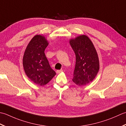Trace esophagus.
Masks as SVG:
<instances>
[{"instance_id":"1","label":"esophagus","mask_w":126,"mask_h":126,"mask_svg":"<svg viewBox=\"0 0 126 126\" xmlns=\"http://www.w3.org/2000/svg\"><path fill=\"white\" fill-rule=\"evenodd\" d=\"M63 72V70H57L56 71V73L57 74H59V73H61Z\"/></svg>"}]
</instances>
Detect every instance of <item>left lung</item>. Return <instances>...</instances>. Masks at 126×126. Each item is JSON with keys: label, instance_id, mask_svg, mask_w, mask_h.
I'll return each instance as SVG.
<instances>
[{"label": "left lung", "instance_id": "left-lung-1", "mask_svg": "<svg viewBox=\"0 0 126 126\" xmlns=\"http://www.w3.org/2000/svg\"><path fill=\"white\" fill-rule=\"evenodd\" d=\"M70 43L76 54V66L72 81L78 86L92 81L99 70L98 54L93 43L85 35L71 38Z\"/></svg>", "mask_w": 126, "mask_h": 126}]
</instances>
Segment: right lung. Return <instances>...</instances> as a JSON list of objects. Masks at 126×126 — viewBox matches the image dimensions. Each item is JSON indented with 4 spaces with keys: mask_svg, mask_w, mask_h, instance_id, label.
<instances>
[{
    "mask_svg": "<svg viewBox=\"0 0 126 126\" xmlns=\"http://www.w3.org/2000/svg\"><path fill=\"white\" fill-rule=\"evenodd\" d=\"M48 45L44 36L35 35L28 43L23 58V66L26 75L33 83L41 86L49 83L56 74L45 54Z\"/></svg>",
    "mask_w": 126,
    "mask_h": 126,
    "instance_id": "right-lung-1",
    "label": "right lung"
}]
</instances>
